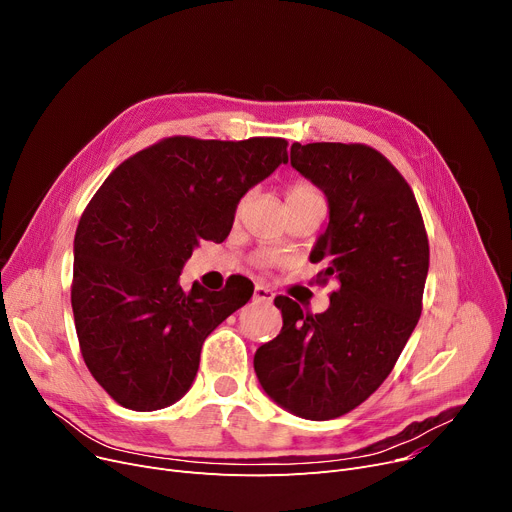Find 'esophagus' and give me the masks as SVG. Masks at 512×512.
I'll return each mask as SVG.
<instances>
[{"mask_svg": "<svg viewBox=\"0 0 512 512\" xmlns=\"http://www.w3.org/2000/svg\"><path fill=\"white\" fill-rule=\"evenodd\" d=\"M253 299L255 301H261V303H270L272 299H274V292L267 288V286H263V284H255V288H253Z\"/></svg>", "mask_w": 512, "mask_h": 512, "instance_id": "34e87169", "label": "esophagus"}]
</instances>
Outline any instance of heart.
I'll list each match as a JSON object with an SVG mask.
<instances>
[{
	"label": "heart",
	"mask_w": 512,
	"mask_h": 512,
	"mask_svg": "<svg viewBox=\"0 0 512 512\" xmlns=\"http://www.w3.org/2000/svg\"><path fill=\"white\" fill-rule=\"evenodd\" d=\"M313 199H324L313 184H309V182H294V184L288 186V191H286V205L303 203V201H313ZM242 201H245V199H242ZM242 201H240V203H242ZM272 261H274V255H270V253H263V255L257 257V263H259V265H267V263H272Z\"/></svg>",
	"instance_id": "obj_1"
}]
</instances>
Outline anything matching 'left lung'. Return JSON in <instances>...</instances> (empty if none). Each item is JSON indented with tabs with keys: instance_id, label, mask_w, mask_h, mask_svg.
Masks as SVG:
<instances>
[{
	"instance_id": "8db88e82",
	"label": "left lung",
	"mask_w": 512,
	"mask_h": 512,
	"mask_svg": "<svg viewBox=\"0 0 512 512\" xmlns=\"http://www.w3.org/2000/svg\"><path fill=\"white\" fill-rule=\"evenodd\" d=\"M292 168L324 191L330 224L311 251L336 280L324 313L276 297L284 326L255 353L265 394L311 421L359 407L388 378L419 315L429 242L415 195L390 161L359 143H294Z\"/></svg>"
}]
</instances>
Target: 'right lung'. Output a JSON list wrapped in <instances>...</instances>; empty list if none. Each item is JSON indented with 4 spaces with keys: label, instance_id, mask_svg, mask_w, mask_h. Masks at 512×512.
Wrapping results in <instances>:
<instances>
[{
    "label": "right lung",
    "instance_id": "add662e5",
    "mask_svg": "<svg viewBox=\"0 0 512 512\" xmlns=\"http://www.w3.org/2000/svg\"><path fill=\"white\" fill-rule=\"evenodd\" d=\"M286 147L170 137L128 157L89 201L74 236V326L91 375L124 409L180 400L205 338L253 297L247 278L220 292L178 278L201 240L230 234L238 201L286 164Z\"/></svg>",
    "mask_w": 512,
    "mask_h": 512
}]
</instances>
